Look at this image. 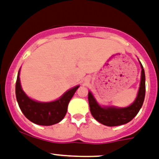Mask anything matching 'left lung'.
<instances>
[{
	"instance_id": "left-lung-1",
	"label": "left lung",
	"mask_w": 159,
	"mask_h": 159,
	"mask_svg": "<svg viewBox=\"0 0 159 159\" xmlns=\"http://www.w3.org/2000/svg\"><path fill=\"white\" fill-rule=\"evenodd\" d=\"M142 68L141 82L138 96L129 106L125 108H117L115 106H100L96 100L89 92V103L91 113L97 121L107 126H117L125 125L134 118L138 113L144 102L146 94V76L145 70L139 61Z\"/></svg>"
}]
</instances>
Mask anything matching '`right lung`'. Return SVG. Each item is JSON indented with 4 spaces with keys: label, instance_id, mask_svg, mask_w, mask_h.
Listing matches in <instances>:
<instances>
[{
    "label": "right lung",
    "instance_id": "obj_1",
    "mask_svg": "<svg viewBox=\"0 0 159 159\" xmlns=\"http://www.w3.org/2000/svg\"><path fill=\"white\" fill-rule=\"evenodd\" d=\"M20 70L16 82V98L21 112L28 120L39 125H52L64 118L67 106L80 85L69 89L58 100L51 102H39L32 100L21 89Z\"/></svg>",
    "mask_w": 159,
    "mask_h": 159
}]
</instances>
